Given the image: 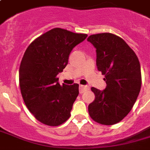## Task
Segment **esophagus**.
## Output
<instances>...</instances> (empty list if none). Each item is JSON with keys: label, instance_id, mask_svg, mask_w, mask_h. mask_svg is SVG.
<instances>
[{"label": "esophagus", "instance_id": "esophagus-1", "mask_svg": "<svg viewBox=\"0 0 150 150\" xmlns=\"http://www.w3.org/2000/svg\"><path fill=\"white\" fill-rule=\"evenodd\" d=\"M88 89H89V87L86 86H82V85H81V86H79V93H83Z\"/></svg>", "mask_w": 150, "mask_h": 150}]
</instances>
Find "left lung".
Masks as SVG:
<instances>
[{
  "instance_id": "8db88e82",
  "label": "left lung",
  "mask_w": 150,
  "mask_h": 150,
  "mask_svg": "<svg viewBox=\"0 0 150 150\" xmlns=\"http://www.w3.org/2000/svg\"><path fill=\"white\" fill-rule=\"evenodd\" d=\"M87 40L96 51V66L105 75L103 90L92 87L95 100L89 105V116L97 123L112 125L131 111L142 85L139 61L123 39L114 34L91 35Z\"/></svg>"
}]
</instances>
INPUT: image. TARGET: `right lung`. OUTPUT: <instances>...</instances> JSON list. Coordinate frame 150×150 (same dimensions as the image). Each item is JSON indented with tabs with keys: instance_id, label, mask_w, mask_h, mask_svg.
Segmentation results:
<instances>
[{
	"instance_id": "right-lung-1",
	"label": "right lung",
	"mask_w": 150,
	"mask_h": 150,
	"mask_svg": "<svg viewBox=\"0 0 150 150\" xmlns=\"http://www.w3.org/2000/svg\"><path fill=\"white\" fill-rule=\"evenodd\" d=\"M87 36L54 28L36 38L25 52L19 68L21 93L41 123L58 126L70 117L79 84L61 86L57 75L68 64L73 48Z\"/></svg>"
}]
</instances>
